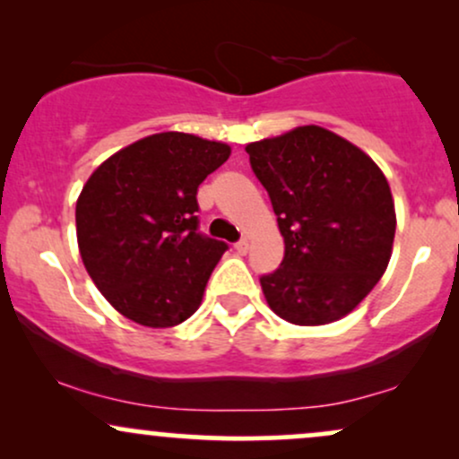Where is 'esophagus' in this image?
I'll use <instances>...</instances> for the list:
<instances>
[{"instance_id":"1","label":"esophagus","mask_w":459,"mask_h":459,"mask_svg":"<svg viewBox=\"0 0 459 459\" xmlns=\"http://www.w3.org/2000/svg\"><path fill=\"white\" fill-rule=\"evenodd\" d=\"M235 250H237V255H246V252H247V239H239V241H237Z\"/></svg>"}]
</instances>
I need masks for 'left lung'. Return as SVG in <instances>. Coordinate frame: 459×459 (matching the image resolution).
<instances>
[{
    "instance_id": "left-lung-1",
    "label": "left lung",
    "mask_w": 459,
    "mask_h": 459,
    "mask_svg": "<svg viewBox=\"0 0 459 459\" xmlns=\"http://www.w3.org/2000/svg\"><path fill=\"white\" fill-rule=\"evenodd\" d=\"M246 151L284 239L281 267L261 276L267 304L298 325L345 317L391 259L397 220L386 177L358 146L315 125Z\"/></svg>"
}]
</instances>
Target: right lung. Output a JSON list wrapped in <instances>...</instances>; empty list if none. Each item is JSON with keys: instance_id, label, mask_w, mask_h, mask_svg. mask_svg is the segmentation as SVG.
Wrapping results in <instances>:
<instances>
[{"instance_id": "right-lung-1", "label": "right lung", "mask_w": 459, "mask_h": 459, "mask_svg": "<svg viewBox=\"0 0 459 459\" xmlns=\"http://www.w3.org/2000/svg\"><path fill=\"white\" fill-rule=\"evenodd\" d=\"M222 142L168 131L103 161L79 194L77 244L120 315L149 328L192 317L229 244L200 233L198 186L229 160Z\"/></svg>"}]
</instances>
